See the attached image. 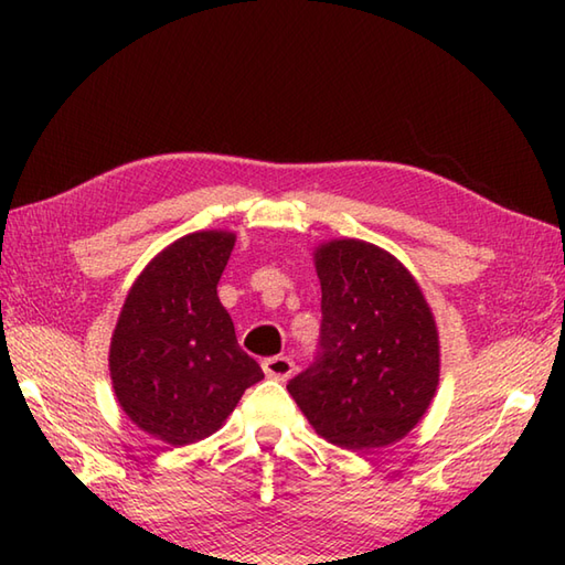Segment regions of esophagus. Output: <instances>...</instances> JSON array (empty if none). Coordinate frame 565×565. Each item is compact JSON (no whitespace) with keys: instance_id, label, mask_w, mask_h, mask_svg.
<instances>
[{"instance_id":"obj_1","label":"esophagus","mask_w":565,"mask_h":565,"mask_svg":"<svg viewBox=\"0 0 565 565\" xmlns=\"http://www.w3.org/2000/svg\"><path fill=\"white\" fill-rule=\"evenodd\" d=\"M264 374L276 381H286L294 374V362L289 356H269L262 362Z\"/></svg>"}]
</instances>
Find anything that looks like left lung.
<instances>
[{"label":"left lung","mask_w":565,"mask_h":565,"mask_svg":"<svg viewBox=\"0 0 565 565\" xmlns=\"http://www.w3.org/2000/svg\"><path fill=\"white\" fill-rule=\"evenodd\" d=\"M322 289L320 356L289 393L322 439L374 454L403 439L439 386V330L401 259L356 237L313 252Z\"/></svg>","instance_id":"obj_1"}]
</instances>
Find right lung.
<instances>
[{
  "instance_id": "1",
  "label": "right lung",
  "mask_w": 565,
  "mask_h": 565,
  "mask_svg": "<svg viewBox=\"0 0 565 565\" xmlns=\"http://www.w3.org/2000/svg\"><path fill=\"white\" fill-rule=\"evenodd\" d=\"M235 233L174 239L140 271L116 320L109 371L121 411L150 437L184 447L211 437L264 379L239 350L218 281Z\"/></svg>"
}]
</instances>
